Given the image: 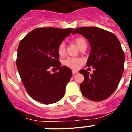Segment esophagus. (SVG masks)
I'll list each match as a JSON object with an SVG mask.
<instances>
[{"label": "esophagus", "mask_w": 132, "mask_h": 132, "mask_svg": "<svg viewBox=\"0 0 132 132\" xmlns=\"http://www.w3.org/2000/svg\"><path fill=\"white\" fill-rule=\"evenodd\" d=\"M72 73H73V75H75V74H76V73H77L78 71H75V70H73V71H72Z\"/></svg>", "instance_id": "obj_1"}]
</instances>
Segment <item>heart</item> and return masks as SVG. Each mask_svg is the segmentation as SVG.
<instances>
[{
  "mask_svg": "<svg viewBox=\"0 0 132 132\" xmlns=\"http://www.w3.org/2000/svg\"><path fill=\"white\" fill-rule=\"evenodd\" d=\"M74 42L76 44L78 47H79L81 46L83 44L86 43V41L84 38H77L74 39ZM58 53L60 55H63L65 52V44L63 43H61L59 45L57 48ZM82 63V60L78 58L75 57H69L67 58L66 60L64 61L63 64L67 67H70V68L73 69H78L80 66V64Z\"/></svg>",
  "mask_w": 132,
  "mask_h": 132,
  "instance_id": "obj_1",
  "label": "heart"
}]
</instances>
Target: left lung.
Returning a JSON list of instances; mask_svg holds the SVG:
<instances>
[{
    "label": "left lung",
    "mask_w": 132,
    "mask_h": 132,
    "mask_svg": "<svg viewBox=\"0 0 132 132\" xmlns=\"http://www.w3.org/2000/svg\"><path fill=\"white\" fill-rule=\"evenodd\" d=\"M75 33L90 43L87 66L94 69L93 74L79 71L85 77L80 85L81 93L91 101H103L115 91L122 79L125 56L120 42L114 34L97 27H80L73 31Z\"/></svg>",
    "instance_id": "left-lung-1"
}]
</instances>
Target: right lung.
<instances>
[{"instance_id":"obj_1","label":"right lung","mask_w":132,"mask_h":132,"mask_svg":"<svg viewBox=\"0 0 132 132\" xmlns=\"http://www.w3.org/2000/svg\"><path fill=\"white\" fill-rule=\"evenodd\" d=\"M73 28H39L31 31L20 42L16 66L27 93L44 104L58 102L65 95L72 71L61 67L57 48ZM59 71L51 73L49 69Z\"/></svg>"}]
</instances>
